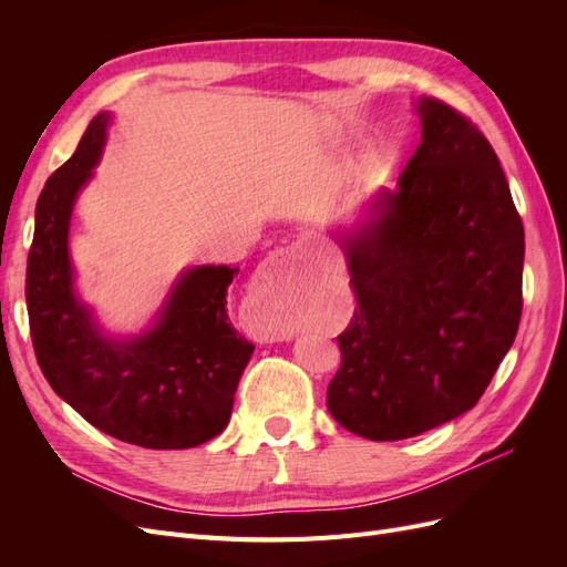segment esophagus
Segmentation results:
<instances>
[{"label": "esophagus", "instance_id": "34e87169", "mask_svg": "<svg viewBox=\"0 0 567 567\" xmlns=\"http://www.w3.org/2000/svg\"><path fill=\"white\" fill-rule=\"evenodd\" d=\"M312 255V241L310 238H298V241H293L286 248H279L271 252V262L274 265H293V262H300V260H307V257ZM260 336L265 340H288L290 336H293V331L286 329V326L277 319H262L260 321Z\"/></svg>", "mask_w": 567, "mask_h": 567}]
</instances>
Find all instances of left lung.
I'll list each match as a JSON object with an SVG mask.
<instances>
[{
    "label": "left lung",
    "mask_w": 567,
    "mask_h": 567,
    "mask_svg": "<svg viewBox=\"0 0 567 567\" xmlns=\"http://www.w3.org/2000/svg\"><path fill=\"white\" fill-rule=\"evenodd\" d=\"M421 144L394 192L331 231L357 310L326 392L350 433L421 435L477 404L523 312L525 231L494 148L468 117L421 96Z\"/></svg>",
    "instance_id": "left-lung-1"
}]
</instances>
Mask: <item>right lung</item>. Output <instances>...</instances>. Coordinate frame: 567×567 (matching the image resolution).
Here are the masks:
<instances>
[{
  "instance_id": "1",
  "label": "right lung",
  "mask_w": 567,
  "mask_h": 567,
  "mask_svg": "<svg viewBox=\"0 0 567 567\" xmlns=\"http://www.w3.org/2000/svg\"><path fill=\"white\" fill-rule=\"evenodd\" d=\"M111 120L109 111L92 120L38 198L25 277L32 346L49 385L99 431L146 450H188L225 431L255 350L225 310L238 269L188 267L142 333L104 331L75 290L68 236Z\"/></svg>"
}]
</instances>
